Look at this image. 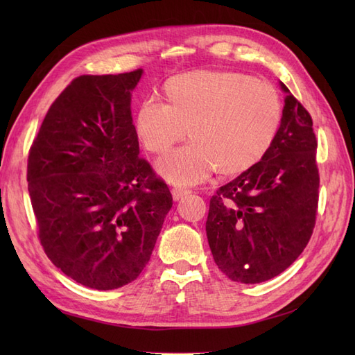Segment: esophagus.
Returning <instances> with one entry per match:
<instances>
[{"label": "esophagus", "mask_w": 355, "mask_h": 355, "mask_svg": "<svg viewBox=\"0 0 355 355\" xmlns=\"http://www.w3.org/2000/svg\"><path fill=\"white\" fill-rule=\"evenodd\" d=\"M188 194H191L189 189H184V188H173V189H171V196H173V200H176V201L180 200V198H184Z\"/></svg>", "instance_id": "esophagus-1"}]
</instances>
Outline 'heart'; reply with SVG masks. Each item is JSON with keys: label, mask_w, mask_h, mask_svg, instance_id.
I'll list each match as a JSON object with an SVG mask.
<instances>
[{"label": "heart", "mask_w": 355, "mask_h": 355, "mask_svg": "<svg viewBox=\"0 0 355 355\" xmlns=\"http://www.w3.org/2000/svg\"><path fill=\"white\" fill-rule=\"evenodd\" d=\"M166 105L145 102L135 130L151 154H164L185 137L192 144L158 159L157 171L176 185L206 179L213 170L237 176L268 154L280 132L283 108L277 92L247 73L196 71L170 78Z\"/></svg>", "instance_id": "heart-1"}]
</instances>
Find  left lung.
Here are the masks:
<instances>
[{"label":"left lung","instance_id":"1","mask_svg":"<svg viewBox=\"0 0 355 355\" xmlns=\"http://www.w3.org/2000/svg\"><path fill=\"white\" fill-rule=\"evenodd\" d=\"M280 132L268 154L210 198L206 232L213 259L230 280H271L304 252L318 204L313 118L283 83Z\"/></svg>","mask_w":355,"mask_h":355}]
</instances>
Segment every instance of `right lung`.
Wrapping results in <instances>:
<instances>
[{"mask_svg":"<svg viewBox=\"0 0 355 355\" xmlns=\"http://www.w3.org/2000/svg\"><path fill=\"white\" fill-rule=\"evenodd\" d=\"M144 71L81 75L51 103L28 157V191L49 259L77 283L139 277L173 198L139 158L132 92Z\"/></svg>","mask_w":355,"mask_h":355,"instance_id":"add662e5","label":"right lung"}]
</instances>
